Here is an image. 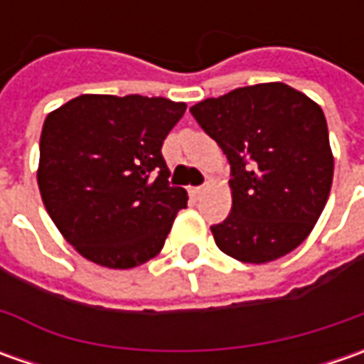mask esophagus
I'll use <instances>...</instances> for the list:
<instances>
[{
  "label": "esophagus",
  "instance_id": "esophagus-1",
  "mask_svg": "<svg viewBox=\"0 0 364 364\" xmlns=\"http://www.w3.org/2000/svg\"><path fill=\"white\" fill-rule=\"evenodd\" d=\"M204 192V186H194V188H190V194L192 196H200Z\"/></svg>",
  "mask_w": 364,
  "mask_h": 364
}]
</instances>
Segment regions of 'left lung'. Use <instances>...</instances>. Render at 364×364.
Returning <instances> with one entry per match:
<instances>
[{"instance_id":"left-lung-1","label":"left lung","mask_w":364,"mask_h":364,"mask_svg":"<svg viewBox=\"0 0 364 364\" xmlns=\"http://www.w3.org/2000/svg\"><path fill=\"white\" fill-rule=\"evenodd\" d=\"M190 113L231 164V215L210 227L218 249L269 263L304 243L334 174L320 105L284 82H261L204 99Z\"/></svg>"}]
</instances>
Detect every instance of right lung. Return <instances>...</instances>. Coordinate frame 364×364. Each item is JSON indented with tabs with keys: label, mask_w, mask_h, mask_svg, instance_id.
Returning <instances> with one entry per match:
<instances>
[{
	"label": "right lung",
	"mask_w": 364,
	"mask_h": 364,
	"mask_svg": "<svg viewBox=\"0 0 364 364\" xmlns=\"http://www.w3.org/2000/svg\"><path fill=\"white\" fill-rule=\"evenodd\" d=\"M186 103L141 95H80L48 113L38 188L56 229L85 259L132 269L161 251L186 190L161 156Z\"/></svg>",
	"instance_id": "add662e5"
}]
</instances>
